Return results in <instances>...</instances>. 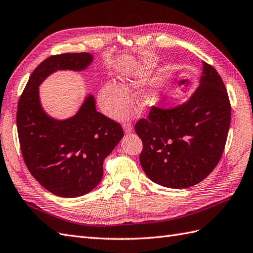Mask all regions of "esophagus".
I'll return each mask as SVG.
<instances>
[{
	"instance_id": "obj_1",
	"label": "esophagus",
	"mask_w": 253,
	"mask_h": 253,
	"mask_svg": "<svg viewBox=\"0 0 253 253\" xmlns=\"http://www.w3.org/2000/svg\"><path fill=\"white\" fill-rule=\"evenodd\" d=\"M123 128H124V131L126 132V133H129V132H131L132 131V125H131V123H125L124 125H123Z\"/></svg>"
}]
</instances>
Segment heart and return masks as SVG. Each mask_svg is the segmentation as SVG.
I'll return each instance as SVG.
<instances>
[{
    "instance_id": "heart-1",
    "label": "heart",
    "mask_w": 253,
    "mask_h": 253,
    "mask_svg": "<svg viewBox=\"0 0 253 253\" xmlns=\"http://www.w3.org/2000/svg\"><path fill=\"white\" fill-rule=\"evenodd\" d=\"M146 74L143 68H137L132 70L120 79L119 83L104 84L99 92V102L102 110L108 115L120 119L124 116L129 108V93L136 87ZM156 100L155 90H146L139 96V102L142 107L151 105Z\"/></svg>"
}]
</instances>
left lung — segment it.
<instances>
[{
  "instance_id": "obj_1",
  "label": "left lung",
  "mask_w": 253,
  "mask_h": 253,
  "mask_svg": "<svg viewBox=\"0 0 253 253\" xmlns=\"http://www.w3.org/2000/svg\"><path fill=\"white\" fill-rule=\"evenodd\" d=\"M231 103L216 70L203 62L199 86L174 108L152 107L134 130L142 140L140 164L155 183L185 189L207 178L224 151Z\"/></svg>"
}]
</instances>
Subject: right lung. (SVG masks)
<instances>
[{"label": "right lung", "mask_w": 253, "mask_h": 253, "mask_svg": "<svg viewBox=\"0 0 253 253\" xmlns=\"http://www.w3.org/2000/svg\"><path fill=\"white\" fill-rule=\"evenodd\" d=\"M92 61L88 52L50 56L32 72L17 110L23 161L33 178L60 197H78L95 189L103 175V161L124 137L122 126L97 112L88 95L74 116L58 121L45 113L39 86L58 70L83 71Z\"/></svg>", "instance_id": "obj_1"}]
</instances>
